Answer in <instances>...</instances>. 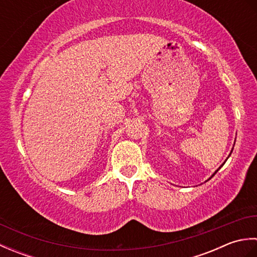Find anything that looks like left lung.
<instances>
[{"mask_svg":"<svg viewBox=\"0 0 257 257\" xmlns=\"http://www.w3.org/2000/svg\"><path fill=\"white\" fill-rule=\"evenodd\" d=\"M232 151H233V150H232ZM232 151H231V154H232ZM231 154H230V156H231ZM230 156H228V157H230ZM224 163H225V161H224ZM224 163H223V165H224ZM223 165H222V166H223ZM222 166H221V167H222ZM221 167H220L219 169H221ZM219 169H217V170H216V171H219ZM216 171H215V173H216ZM215 173H213V176H214V174H215ZM213 176H212V177H213ZM212 177H211V178H212Z\"/></svg>","mask_w":257,"mask_h":257,"instance_id":"8db88e82","label":"left lung"}]
</instances>
